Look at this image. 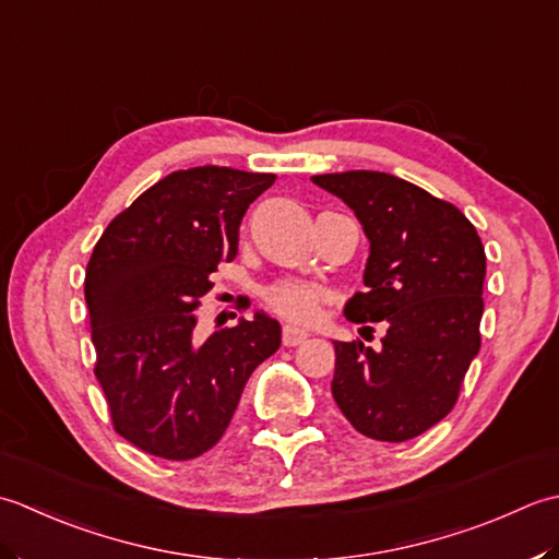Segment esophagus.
Here are the masks:
<instances>
[{"instance_id":"1","label":"esophagus","mask_w":559,"mask_h":559,"mask_svg":"<svg viewBox=\"0 0 559 559\" xmlns=\"http://www.w3.org/2000/svg\"><path fill=\"white\" fill-rule=\"evenodd\" d=\"M306 337H309V333H306V330H301V328H296V325H284V330H282V343L287 347L301 345Z\"/></svg>"}]
</instances>
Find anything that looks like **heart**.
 <instances>
[{"instance_id":"obj_1","label":"heart","mask_w":559,"mask_h":559,"mask_svg":"<svg viewBox=\"0 0 559 559\" xmlns=\"http://www.w3.org/2000/svg\"><path fill=\"white\" fill-rule=\"evenodd\" d=\"M265 301L275 313L294 323H311L328 301V292L301 280H280L265 292Z\"/></svg>"}]
</instances>
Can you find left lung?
<instances>
[{
	"label": "left lung",
	"instance_id": "8db88e82",
	"mask_svg": "<svg viewBox=\"0 0 559 559\" xmlns=\"http://www.w3.org/2000/svg\"><path fill=\"white\" fill-rule=\"evenodd\" d=\"M355 212L369 238L352 323H385L381 349L335 345L333 397L376 441H407L447 417L480 349L485 248L465 214L381 170L311 178Z\"/></svg>",
	"mask_w": 559,
	"mask_h": 559
}]
</instances>
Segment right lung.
<instances>
[{"mask_svg":"<svg viewBox=\"0 0 559 559\" xmlns=\"http://www.w3.org/2000/svg\"><path fill=\"white\" fill-rule=\"evenodd\" d=\"M275 178L226 166L174 170L120 212L91 253L94 373L112 427L144 453L190 461L210 451L250 373L282 343L263 311L204 340L195 330L212 272L236 258L248 204Z\"/></svg>","mask_w":559,"mask_h":559,"instance_id":"right-lung-1","label":"right lung"}]
</instances>
